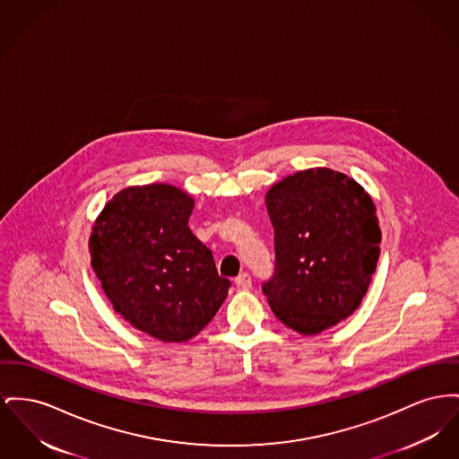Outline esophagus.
I'll use <instances>...</instances> for the list:
<instances>
[{
  "mask_svg": "<svg viewBox=\"0 0 459 459\" xmlns=\"http://www.w3.org/2000/svg\"><path fill=\"white\" fill-rule=\"evenodd\" d=\"M234 282H236V286H238L239 290H247V288H251V275L244 272V273L236 277Z\"/></svg>",
  "mask_w": 459,
  "mask_h": 459,
  "instance_id": "esophagus-1",
  "label": "esophagus"
}]
</instances>
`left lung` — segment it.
Wrapping results in <instances>:
<instances>
[{
    "label": "left lung",
    "instance_id": "1",
    "mask_svg": "<svg viewBox=\"0 0 459 459\" xmlns=\"http://www.w3.org/2000/svg\"><path fill=\"white\" fill-rule=\"evenodd\" d=\"M275 270L262 291L273 316L319 334L351 316L377 270L381 230L371 195L353 178L310 168L272 186Z\"/></svg>",
    "mask_w": 459,
    "mask_h": 459
}]
</instances>
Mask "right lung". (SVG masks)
<instances>
[{"label":"right lung","mask_w":459,"mask_h":459,"mask_svg":"<svg viewBox=\"0 0 459 459\" xmlns=\"http://www.w3.org/2000/svg\"><path fill=\"white\" fill-rule=\"evenodd\" d=\"M194 199L168 184L117 192L95 220L91 267L114 310L136 329L187 342L215 317L230 281L189 229Z\"/></svg>","instance_id":"obj_1"}]
</instances>
